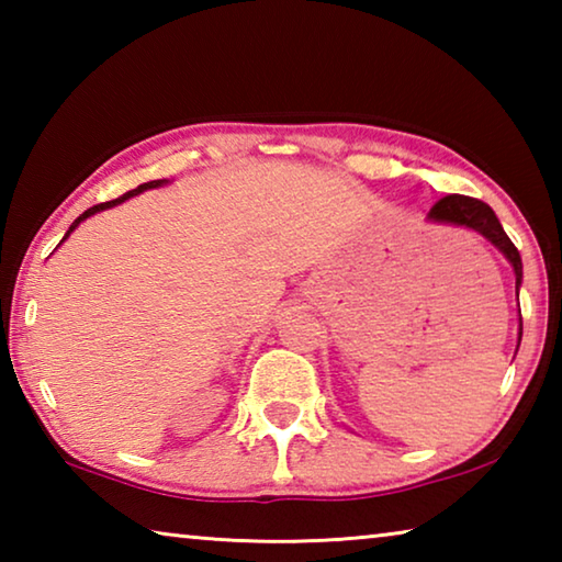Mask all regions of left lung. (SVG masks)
<instances>
[{
    "mask_svg": "<svg viewBox=\"0 0 562 562\" xmlns=\"http://www.w3.org/2000/svg\"><path fill=\"white\" fill-rule=\"evenodd\" d=\"M426 221L439 223V225H453V227H465V231L479 233L481 237L496 247L498 252H503V258L510 262L513 272H516V290L520 288L522 282V262H520V252L518 247L510 243V237L503 231V225L498 223L496 213L491 211V205H486L483 201H475V198L469 195H446L436 203ZM522 337V322L518 327V345Z\"/></svg>",
    "mask_w": 562,
    "mask_h": 562,
    "instance_id": "left-lung-1",
    "label": "left lung"
}]
</instances>
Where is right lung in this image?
Listing matches in <instances>:
<instances>
[{
    "mask_svg": "<svg viewBox=\"0 0 562 562\" xmlns=\"http://www.w3.org/2000/svg\"><path fill=\"white\" fill-rule=\"evenodd\" d=\"M168 180L164 178V180H148V183H144V186H138V188H133V190H128V193H123L121 198H116V201H109V203H99V205H93V207H89L87 213H81L79 217H76V221L71 223V227L69 231H66V235L61 237V243L66 240V237H69L76 227H79L83 221H87V217H91V215H97V213H101V211H109V207H113V205H119V203H126L128 198H133V195H138V193H144V190H150V188H160V186H166ZM59 243V245H61Z\"/></svg>",
    "mask_w": 562,
    "mask_h": 562,
    "instance_id": "add662e5",
    "label": "right lung"
}]
</instances>
